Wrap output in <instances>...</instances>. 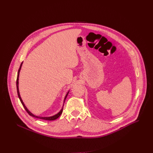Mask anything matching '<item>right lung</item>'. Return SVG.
<instances>
[{
	"instance_id": "1",
	"label": "right lung",
	"mask_w": 153,
	"mask_h": 153,
	"mask_svg": "<svg viewBox=\"0 0 153 153\" xmlns=\"http://www.w3.org/2000/svg\"><path fill=\"white\" fill-rule=\"evenodd\" d=\"M22 64H23V62L21 63L20 68H19V71H18L17 79V94H18L19 98V99H20V100L22 104L23 105V107L25 108V110L27 111V113H28L30 116L33 117H35V118H39V119H43V120H56V119H57V118L61 115V114L62 113L64 103V102H65L67 96H68V94H69V91L67 92V94H66V96H65V97H64V101H63V105H62V108L60 110V111L58 112V113H57V114L54 115H53V116H51V117H40V116H37V115H34L33 114H32L31 112L27 108V107L25 106V104H24V103H23V100H22V98H21V97H20V92H19V74H20V69H21V68H22Z\"/></svg>"
}]
</instances>
